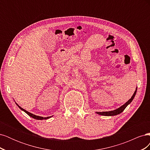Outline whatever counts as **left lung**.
<instances>
[{
    "instance_id": "obj_1",
    "label": "left lung",
    "mask_w": 150,
    "mask_h": 150,
    "mask_svg": "<svg viewBox=\"0 0 150 150\" xmlns=\"http://www.w3.org/2000/svg\"><path fill=\"white\" fill-rule=\"evenodd\" d=\"M137 88L136 89L135 91L133 94V95L132 96V97L131 98V99H129V100L127 101L125 104H123L122 106H121L120 108H119L118 109H117L116 110L114 111H105V112H97L96 113L98 115H103V116H115V115H119L120 114L121 112H122L125 110V109L126 108V106L128 105L129 104L131 103V102L133 101V99H134L136 93H137Z\"/></svg>"
}]
</instances>
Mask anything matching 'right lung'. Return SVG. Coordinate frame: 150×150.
Here are the masks:
<instances>
[{"label":"right lung","mask_w":150,"mask_h":150,"mask_svg":"<svg viewBox=\"0 0 150 150\" xmlns=\"http://www.w3.org/2000/svg\"><path fill=\"white\" fill-rule=\"evenodd\" d=\"M18 106V107H19L21 110H22V111H24L25 113H27V114H28L29 116H30V117H33V118H34V119H35V120H46V119H48V118H49V117H51V116H49V117H42V116H36V115H33V114H32V113H30V112H28V111H27L26 110H25L24 109H23V108H22L21 107H20L19 105H18L17 104H16Z\"/></svg>","instance_id":"add662e5"}]
</instances>
